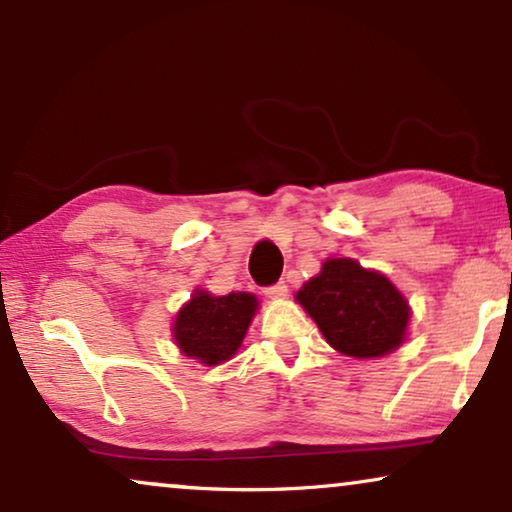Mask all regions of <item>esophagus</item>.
I'll use <instances>...</instances> for the list:
<instances>
[{"instance_id": "1", "label": "esophagus", "mask_w": 512, "mask_h": 512, "mask_svg": "<svg viewBox=\"0 0 512 512\" xmlns=\"http://www.w3.org/2000/svg\"><path fill=\"white\" fill-rule=\"evenodd\" d=\"M286 293H289V286H286L284 282H277L275 286H268V289H265V296L272 300H282V298H286Z\"/></svg>"}]
</instances>
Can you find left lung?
Here are the masks:
<instances>
[{"mask_svg": "<svg viewBox=\"0 0 512 512\" xmlns=\"http://www.w3.org/2000/svg\"><path fill=\"white\" fill-rule=\"evenodd\" d=\"M296 300L328 345L352 359H380L408 338V300L387 275L354 258H326Z\"/></svg>", "mask_w": 512, "mask_h": 512, "instance_id": "8db88e82", "label": "left lung"}]
</instances>
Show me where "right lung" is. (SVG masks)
I'll use <instances>...</instances> for the list:
<instances>
[{
    "instance_id": "1",
    "label": "right lung",
    "mask_w": 512,
    "mask_h": 512,
    "mask_svg": "<svg viewBox=\"0 0 512 512\" xmlns=\"http://www.w3.org/2000/svg\"><path fill=\"white\" fill-rule=\"evenodd\" d=\"M258 298L247 291L214 296L193 289L191 300L181 305L172 324V340L179 352L202 366H219L242 347L251 321L256 317Z\"/></svg>"
}]
</instances>
